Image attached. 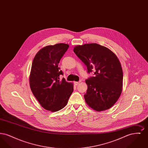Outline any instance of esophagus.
<instances>
[{
	"label": "esophagus",
	"mask_w": 148,
	"mask_h": 148,
	"mask_svg": "<svg viewBox=\"0 0 148 148\" xmlns=\"http://www.w3.org/2000/svg\"><path fill=\"white\" fill-rule=\"evenodd\" d=\"M80 83V82H74V84L75 85H77Z\"/></svg>",
	"instance_id": "1"
}]
</instances>
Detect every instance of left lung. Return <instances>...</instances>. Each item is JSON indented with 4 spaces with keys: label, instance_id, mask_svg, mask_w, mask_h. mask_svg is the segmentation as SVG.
<instances>
[{
    "label": "left lung",
    "instance_id": "1",
    "mask_svg": "<svg viewBox=\"0 0 148 148\" xmlns=\"http://www.w3.org/2000/svg\"><path fill=\"white\" fill-rule=\"evenodd\" d=\"M74 52L94 77L85 80L88 89L85 100L92 109L101 112L110 108L122 92L123 73L121 64L112 51L97 43L77 45Z\"/></svg>",
    "mask_w": 148,
    "mask_h": 148
}]
</instances>
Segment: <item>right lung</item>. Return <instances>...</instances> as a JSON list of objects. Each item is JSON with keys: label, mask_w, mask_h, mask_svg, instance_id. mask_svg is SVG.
I'll use <instances>...</instances> for the list:
<instances>
[{"label": "right lung", "mask_w": 148, "mask_h": 148, "mask_svg": "<svg viewBox=\"0 0 148 148\" xmlns=\"http://www.w3.org/2000/svg\"><path fill=\"white\" fill-rule=\"evenodd\" d=\"M69 45L64 43L48 45L40 50L33 59L29 77L30 89L43 108L57 112L68 103L73 92V84L59 77L63 75L58 64Z\"/></svg>", "instance_id": "right-lung-1"}]
</instances>
